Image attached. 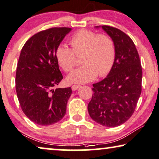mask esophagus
I'll return each instance as SVG.
<instances>
[{
  "label": "esophagus",
  "mask_w": 159,
  "mask_h": 159,
  "mask_svg": "<svg viewBox=\"0 0 159 159\" xmlns=\"http://www.w3.org/2000/svg\"><path fill=\"white\" fill-rule=\"evenodd\" d=\"M80 87H81V86H80V85H73L71 86L72 89H73V91H75V90L78 89H79Z\"/></svg>",
  "instance_id": "1"
}]
</instances>
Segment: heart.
I'll list each match as a JSON object with an SVG mask.
<instances>
[{"instance_id":"obj_1","label":"heart","mask_w":159,"mask_h":159,"mask_svg":"<svg viewBox=\"0 0 159 159\" xmlns=\"http://www.w3.org/2000/svg\"><path fill=\"white\" fill-rule=\"evenodd\" d=\"M70 44L72 49L60 44L55 51L57 61L65 72L73 70L76 64L75 55L82 54L83 65L69 74L67 78L69 83H87L98 75H107L113 68L116 50L115 43L109 35L82 29L72 36Z\"/></svg>"}]
</instances>
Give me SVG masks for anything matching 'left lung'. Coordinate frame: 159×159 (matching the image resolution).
Masks as SVG:
<instances>
[{
    "instance_id": "1",
    "label": "left lung",
    "mask_w": 159,
    "mask_h": 159,
    "mask_svg": "<svg viewBox=\"0 0 159 159\" xmlns=\"http://www.w3.org/2000/svg\"><path fill=\"white\" fill-rule=\"evenodd\" d=\"M102 28L113 40L116 56L107 77L93 84L94 94L88 111L94 121L107 127H116L134 113L142 92L143 72L131 38L116 27L103 25Z\"/></svg>"
}]
</instances>
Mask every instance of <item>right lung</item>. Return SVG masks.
Returning a JSON list of instances; mask_svg holds the SVG:
<instances>
[{
    "instance_id": "right-lung-1",
    "label": "right lung",
    "mask_w": 159,
    "mask_h": 159,
    "mask_svg": "<svg viewBox=\"0 0 159 159\" xmlns=\"http://www.w3.org/2000/svg\"><path fill=\"white\" fill-rule=\"evenodd\" d=\"M70 30V27H53L39 32L21 50L16 72V94L23 113L39 125L57 123L66 113L71 88L53 87L63 78L55 51Z\"/></svg>"
}]
</instances>
